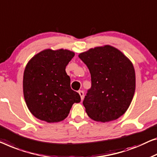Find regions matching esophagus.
Instances as JSON below:
<instances>
[{
    "instance_id": "obj_1",
    "label": "esophagus",
    "mask_w": 157,
    "mask_h": 157,
    "mask_svg": "<svg viewBox=\"0 0 157 157\" xmlns=\"http://www.w3.org/2000/svg\"><path fill=\"white\" fill-rule=\"evenodd\" d=\"M78 93H79V96H80V97H81V99H82V100H83V99H84V92H83V91H82V90H79V92H78Z\"/></svg>"
}]
</instances>
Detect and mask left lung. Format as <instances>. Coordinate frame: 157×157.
Listing matches in <instances>:
<instances>
[{
  "label": "left lung",
  "instance_id": "8db88e82",
  "mask_svg": "<svg viewBox=\"0 0 157 157\" xmlns=\"http://www.w3.org/2000/svg\"><path fill=\"white\" fill-rule=\"evenodd\" d=\"M79 58L91 74L92 86L83 101L88 116L105 123L123 116L135 90V72L130 60L109 45L90 48Z\"/></svg>",
  "mask_w": 157,
  "mask_h": 157
}]
</instances>
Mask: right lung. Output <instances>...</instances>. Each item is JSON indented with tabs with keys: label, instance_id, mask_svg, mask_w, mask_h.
Here are the masks:
<instances>
[{
	"label": "right lung",
	"instance_id": "right-lung-1",
	"mask_svg": "<svg viewBox=\"0 0 157 157\" xmlns=\"http://www.w3.org/2000/svg\"><path fill=\"white\" fill-rule=\"evenodd\" d=\"M75 53L66 49H46L28 62L23 75V93L32 115L47 123L63 121L74 103L80 102L71 87L65 67Z\"/></svg>",
	"mask_w": 157,
	"mask_h": 157
}]
</instances>
